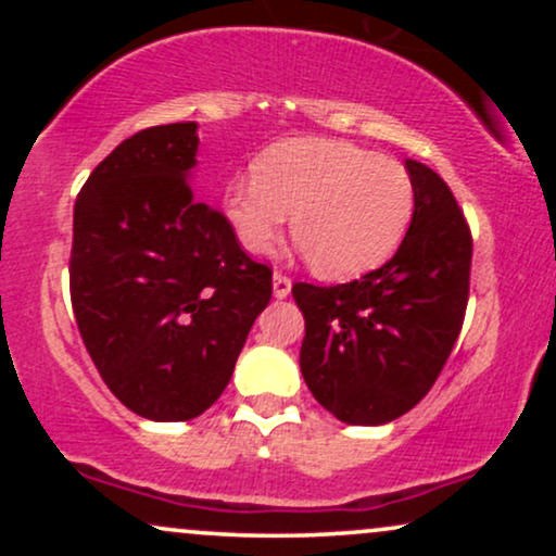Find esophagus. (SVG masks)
<instances>
[{
    "label": "esophagus",
    "mask_w": 556,
    "mask_h": 556,
    "mask_svg": "<svg viewBox=\"0 0 556 556\" xmlns=\"http://www.w3.org/2000/svg\"><path fill=\"white\" fill-rule=\"evenodd\" d=\"M290 287H292V282H290V277H287V274H282V271H274V298H287L290 295Z\"/></svg>",
    "instance_id": "obj_1"
}]
</instances>
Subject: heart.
Here are the masks:
<instances>
[{"instance_id": "heart-1", "label": "heart", "mask_w": 556, "mask_h": 556, "mask_svg": "<svg viewBox=\"0 0 556 556\" xmlns=\"http://www.w3.org/2000/svg\"><path fill=\"white\" fill-rule=\"evenodd\" d=\"M416 206L407 169L340 140H285L253 177L227 185L225 208L242 245L269 253L292 214V240L321 277L344 279L384 264Z\"/></svg>"}]
</instances>
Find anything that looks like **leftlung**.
<instances>
[{"label":"left lung","instance_id":"1","mask_svg":"<svg viewBox=\"0 0 556 556\" xmlns=\"http://www.w3.org/2000/svg\"><path fill=\"white\" fill-rule=\"evenodd\" d=\"M405 169L416 208L397 253L353 282L292 285L305 316V384L353 426L389 424L429 394L468 308V219L437 172L413 159Z\"/></svg>","mask_w":556,"mask_h":556}]
</instances>
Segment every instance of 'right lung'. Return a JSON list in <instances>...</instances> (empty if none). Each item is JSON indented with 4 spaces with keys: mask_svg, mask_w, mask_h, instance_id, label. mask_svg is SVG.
Here are the masks:
<instances>
[{
    "mask_svg": "<svg viewBox=\"0 0 556 556\" xmlns=\"http://www.w3.org/2000/svg\"><path fill=\"white\" fill-rule=\"evenodd\" d=\"M198 125L136 132L75 198L70 300L112 394L151 420H190L229 384L271 300V269L240 248L188 172Z\"/></svg>",
    "mask_w": 556,
    "mask_h": 556,
    "instance_id": "1",
    "label": "right lung"
}]
</instances>
